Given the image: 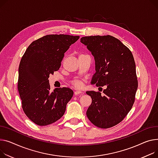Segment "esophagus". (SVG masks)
<instances>
[{"label": "esophagus", "mask_w": 158, "mask_h": 158, "mask_svg": "<svg viewBox=\"0 0 158 158\" xmlns=\"http://www.w3.org/2000/svg\"><path fill=\"white\" fill-rule=\"evenodd\" d=\"M74 94H75V95H79V94H80V95H82V94H84V93L82 91H81L77 90V91H76L74 92Z\"/></svg>", "instance_id": "obj_1"}]
</instances>
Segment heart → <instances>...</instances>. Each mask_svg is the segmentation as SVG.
I'll list each match as a JSON object with an SVG mask.
<instances>
[{"label": "heart", "mask_w": 158, "mask_h": 158, "mask_svg": "<svg viewBox=\"0 0 158 158\" xmlns=\"http://www.w3.org/2000/svg\"><path fill=\"white\" fill-rule=\"evenodd\" d=\"M73 85L76 87H80L81 86V84L79 82H73Z\"/></svg>", "instance_id": "1"}]
</instances>
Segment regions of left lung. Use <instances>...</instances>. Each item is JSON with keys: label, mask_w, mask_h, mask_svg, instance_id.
<instances>
[{"label": "left lung", "mask_w": 158, "mask_h": 158, "mask_svg": "<svg viewBox=\"0 0 158 158\" xmlns=\"http://www.w3.org/2000/svg\"><path fill=\"white\" fill-rule=\"evenodd\" d=\"M81 42L95 60L91 83L107 86L103 94L86 91L92 99L87 117L98 128H111L127 116L135 102L138 81L133 56L119 39L109 35L83 37Z\"/></svg>", "instance_id": "8db88e82"}]
</instances>
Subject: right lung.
<instances>
[{
	"label": "right lung",
	"instance_id": "obj_1",
	"mask_svg": "<svg viewBox=\"0 0 158 158\" xmlns=\"http://www.w3.org/2000/svg\"><path fill=\"white\" fill-rule=\"evenodd\" d=\"M79 36L47 35L31 43L18 69V89L27 116L39 126L53 123L64 115L73 92L69 88L50 90L49 74L59 70L64 53Z\"/></svg>",
	"mask_w": 158,
	"mask_h": 158
}]
</instances>
